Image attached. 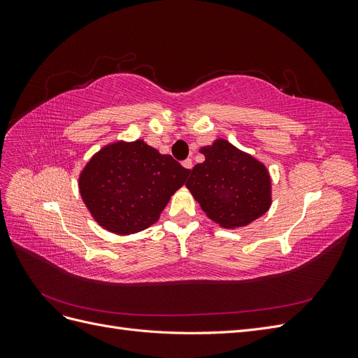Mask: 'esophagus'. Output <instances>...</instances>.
<instances>
[{"label":"esophagus","mask_w":358,"mask_h":358,"mask_svg":"<svg viewBox=\"0 0 358 358\" xmlns=\"http://www.w3.org/2000/svg\"><path fill=\"white\" fill-rule=\"evenodd\" d=\"M182 166L185 167L187 170H191V169H192V159L188 158V159H185V161H182Z\"/></svg>","instance_id":"esophagus-1"}]
</instances>
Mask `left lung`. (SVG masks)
<instances>
[{"label":"left lung","instance_id":"8db88e82","mask_svg":"<svg viewBox=\"0 0 358 358\" xmlns=\"http://www.w3.org/2000/svg\"><path fill=\"white\" fill-rule=\"evenodd\" d=\"M200 152L206 159L191 170L187 188L213 222L236 229L268 210L272 183L264 164L222 138Z\"/></svg>","mask_w":358,"mask_h":358}]
</instances>
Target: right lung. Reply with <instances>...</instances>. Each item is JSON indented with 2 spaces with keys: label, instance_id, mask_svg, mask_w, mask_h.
I'll return each instance as SVG.
<instances>
[{
  "label": "right lung",
  "instance_id": "right-lung-1",
  "mask_svg": "<svg viewBox=\"0 0 358 358\" xmlns=\"http://www.w3.org/2000/svg\"><path fill=\"white\" fill-rule=\"evenodd\" d=\"M191 170L161 155L143 140L104 146L79 178L80 196L94 220L116 234H133L155 224Z\"/></svg>",
  "mask_w": 358,
  "mask_h": 358
}]
</instances>
